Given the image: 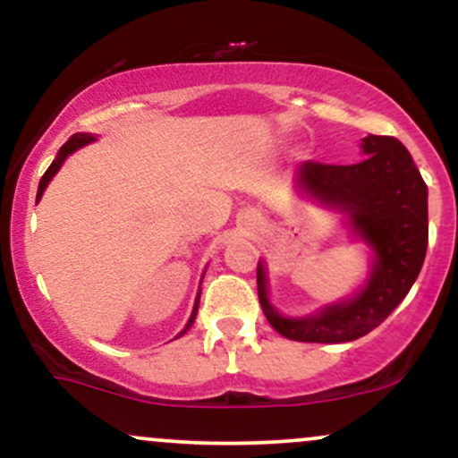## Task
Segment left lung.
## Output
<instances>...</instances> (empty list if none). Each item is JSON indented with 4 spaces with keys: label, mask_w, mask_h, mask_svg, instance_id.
I'll return each mask as SVG.
<instances>
[{
    "label": "left lung",
    "mask_w": 458,
    "mask_h": 458,
    "mask_svg": "<svg viewBox=\"0 0 458 458\" xmlns=\"http://www.w3.org/2000/svg\"><path fill=\"white\" fill-rule=\"evenodd\" d=\"M366 159L353 165L306 161L297 182L320 202L349 213L377 254L366 288L355 299L310 318H284L267 301L265 269L256 282L262 312L277 334L297 343H351L370 334L407 297L428 245L427 182L409 150L390 135L364 138Z\"/></svg>",
    "instance_id": "8db88e82"
}]
</instances>
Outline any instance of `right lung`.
I'll return each instance as SVG.
<instances>
[{"mask_svg":"<svg viewBox=\"0 0 458 458\" xmlns=\"http://www.w3.org/2000/svg\"><path fill=\"white\" fill-rule=\"evenodd\" d=\"M94 138L92 135H86V133H75V135H71V138H68V141L64 146H62L60 148V155H57V159L51 163L49 167H47V172L43 174V178H40V182H38V193H36V198L40 199V196H43V191H45V187L49 185V181L51 178H54V174L57 170H60V165L62 163H64V159L68 155H71V152H75L77 148H81V146H86V144H90ZM198 303H199V295H198V299H196V306H193V312H191V318H189V323H187V327L181 331V335L185 334V331L191 327L193 325V318H196V312H198Z\"/></svg>","mask_w":458,"mask_h":458,"instance_id":"1","label":"right lung"}]
</instances>
